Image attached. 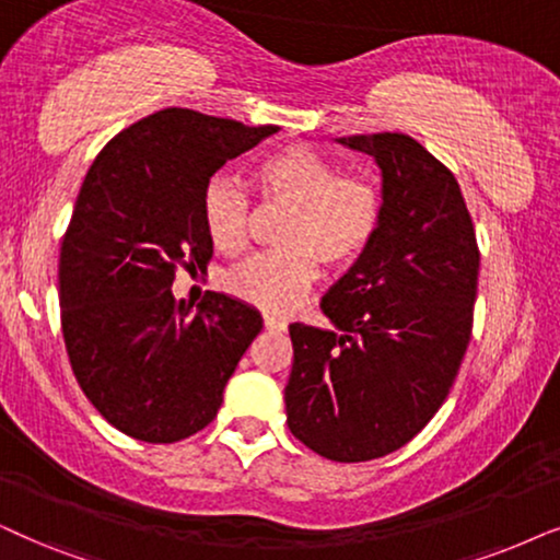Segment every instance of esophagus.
<instances>
[{
    "mask_svg": "<svg viewBox=\"0 0 560 560\" xmlns=\"http://www.w3.org/2000/svg\"><path fill=\"white\" fill-rule=\"evenodd\" d=\"M265 329L267 331H285L288 324L280 322V318H275V316H265Z\"/></svg>",
    "mask_w": 560,
    "mask_h": 560,
    "instance_id": "1",
    "label": "esophagus"
}]
</instances>
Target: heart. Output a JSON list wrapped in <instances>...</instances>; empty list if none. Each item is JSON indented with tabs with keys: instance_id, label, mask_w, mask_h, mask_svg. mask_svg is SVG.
<instances>
[{
	"instance_id": "1",
	"label": "heart",
	"mask_w": 560,
	"mask_h": 560,
	"mask_svg": "<svg viewBox=\"0 0 560 560\" xmlns=\"http://www.w3.org/2000/svg\"><path fill=\"white\" fill-rule=\"evenodd\" d=\"M259 198L288 208L278 244L226 272L223 288L238 301L282 316L308 293L316 259L339 270L368 249L381 226V195L368 179L337 174L329 159L290 143L254 166ZM249 195L218 174L202 192V223L218 252L238 254L249 238Z\"/></svg>"
}]
</instances>
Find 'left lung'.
<instances>
[{
	"label": "left lung",
	"instance_id": "1",
	"mask_svg": "<svg viewBox=\"0 0 560 560\" xmlns=\"http://www.w3.org/2000/svg\"><path fill=\"white\" fill-rule=\"evenodd\" d=\"M381 170V226L322 298L334 329L290 324L288 427L337 463L404 447L450 394L470 342L478 246L460 185L404 133L337 138Z\"/></svg>",
	"mask_w": 560,
	"mask_h": 560
}]
</instances>
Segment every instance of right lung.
<instances>
[{
    "label": "right lung",
    "instance_id": "1",
    "mask_svg": "<svg viewBox=\"0 0 560 560\" xmlns=\"http://www.w3.org/2000/svg\"><path fill=\"white\" fill-rule=\"evenodd\" d=\"M278 126L166 107L94 159L61 244V329L79 386L128 438L177 442L213 422L262 316L208 293L174 301L177 267L213 257L202 192L210 177Z\"/></svg>",
    "mask_w": 560,
    "mask_h": 560
}]
</instances>
